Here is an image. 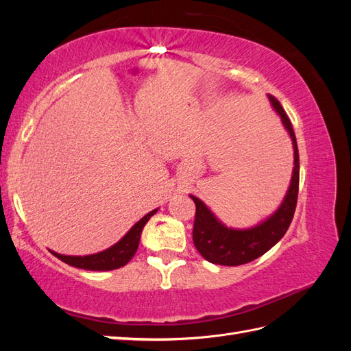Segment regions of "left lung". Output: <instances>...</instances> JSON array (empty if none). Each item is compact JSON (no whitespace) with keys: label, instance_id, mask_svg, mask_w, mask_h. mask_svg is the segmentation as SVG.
Wrapping results in <instances>:
<instances>
[{"label":"left lung","instance_id":"1","mask_svg":"<svg viewBox=\"0 0 351 351\" xmlns=\"http://www.w3.org/2000/svg\"><path fill=\"white\" fill-rule=\"evenodd\" d=\"M269 102L274 110L281 117V121L289 132L293 149H294V167L290 187L280 208L274 214L262 221L261 224L246 230L228 228L222 224L218 218L212 214L210 209L197 199L190 195L196 205V217L193 226V243L197 252L208 262L215 265H226V267H237L252 262L267 253L272 246H275L289 230L294 210L297 205V195H299V149H297L295 134L289 117H287L280 101L268 95Z\"/></svg>","mask_w":351,"mask_h":351}]
</instances>
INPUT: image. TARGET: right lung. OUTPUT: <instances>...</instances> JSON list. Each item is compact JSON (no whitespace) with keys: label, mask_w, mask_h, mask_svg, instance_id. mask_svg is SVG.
Returning <instances> with one entry per match:
<instances>
[{"label":"right lung","mask_w":351,"mask_h":351,"mask_svg":"<svg viewBox=\"0 0 351 351\" xmlns=\"http://www.w3.org/2000/svg\"><path fill=\"white\" fill-rule=\"evenodd\" d=\"M156 210L158 209H154L149 214H146L141 221H137L119 243H115L114 246H111L107 250H102L95 254H88V256H67V254H60L52 250L49 252L54 254L56 258L66 262L67 265L74 268L88 271H112L117 268H121L134 256L137 247H139L142 230Z\"/></svg>","instance_id":"1"}]
</instances>
